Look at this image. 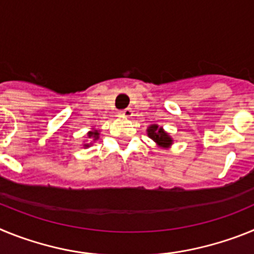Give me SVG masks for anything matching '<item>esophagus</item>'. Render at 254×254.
<instances>
[{
    "mask_svg": "<svg viewBox=\"0 0 254 254\" xmlns=\"http://www.w3.org/2000/svg\"><path fill=\"white\" fill-rule=\"evenodd\" d=\"M118 114H120V117H125V118H131L132 116H133V112H132V109H125V111H121L118 112Z\"/></svg>",
    "mask_w": 254,
    "mask_h": 254,
    "instance_id": "esophagus-1",
    "label": "esophagus"
}]
</instances>
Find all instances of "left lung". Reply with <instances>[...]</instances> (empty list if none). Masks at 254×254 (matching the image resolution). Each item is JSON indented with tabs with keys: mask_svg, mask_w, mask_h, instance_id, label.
<instances>
[{
	"mask_svg": "<svg viewBox=\"0 0 254 254\" xmlns=\"http://www.w3.org/2000/svg\"><path fill=\"white\" fill-rule=\"evenodd\" d=\"M147 136L158 145L159 149H169L173 145V138L163 127L158 125H151L147 127Z\"/></svg>",
	"mask_w": 254,
	"mask_h": 254,
	"instance_id": "obj_1",
	"label": "left lung"
}]
</instances>
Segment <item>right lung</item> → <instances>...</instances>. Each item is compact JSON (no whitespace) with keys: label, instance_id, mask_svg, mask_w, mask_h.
Segmentation results:
<instances>
[{"label":"right lung","instance_id":"right-lung-1","mask_svg":"<svg viewBox=\"0 0 254 254\" xmlns=\"http://www.w3.org/2000/svg\"><path fill=\"white\" fill-rule=\"evenodd\" d=\"M99 129L96 128H91L90 131L87 132L86 136H87V140L84 141V143H82V146L86 149V147H90L91 145H93L94 142H95L96 140H99Z\"/></svg>","mask_w":254,"mask_h":254}]
</instances>
